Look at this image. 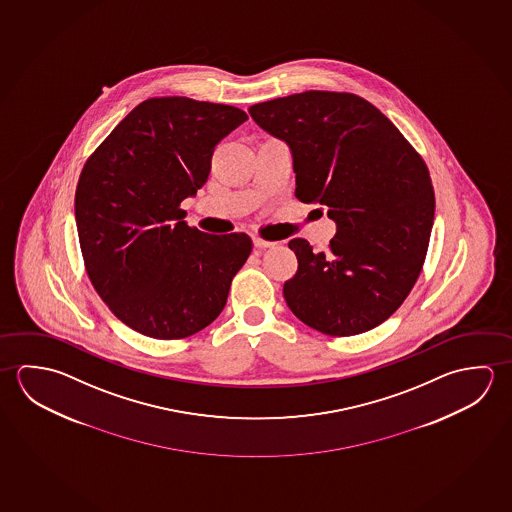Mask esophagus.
Wrapping results in <instances>:
<instances>
[{"label": "esophagus", "mask_w": 512, "mask_h": 512, "mask_svg": "<svg viewBox=\"0 0 512 512\" xmlns=\"http://www.w3.org/2000/svg\"><path fill=\"white\" fill-rule=\"evenodd\" d=\"M252 243H254V247H256V249H269V247H274V245H276V242L263 240L260 236H252Z\"/></svg>", "instance_id": "1"}]
</instances>
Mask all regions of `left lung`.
Returning a JSON list of instances; mask_svg holds the SVG:
<instances>
[{
    "label": "left lung",
    "instance_id": "8db88e82",
    "mask_svg": "<svg viewBox=\"0 0 512 512\" xmlns=\"http://www.w3.org/2000/svg\"><path fill=\"white\" fill-rule=\"evenodd\" d=\"M249 113L290 148L295 197L326 206L337 224L328 252L303 238L288 242L299 263L283 286L288 308L333 337L373 330L423 269L435 209L425 161L385 114L351 93L304 91Z\"/></svg>",
    "mask_w": 512,
    "mask_h": 512
}]
</instances>
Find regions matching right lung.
<instances>
[{"label": "right lung", "instance_id": "1", "mask_svg": "<svg viewBox=\"0 0 512 512\" xmlns=\"http://www.w3.org/2000/svg\"><path fill=\"white\" fill-rule=\"evenodd\" d=\"M247 120L186 96L134 107L89 157L75 218L87 276L109 310L141 335L190 337L217 319L252 251L247 234H206L179 206L208 181L213 150Z\"/></svg>", "mask_w": 512, "mask_h": 512}]
</instances>
